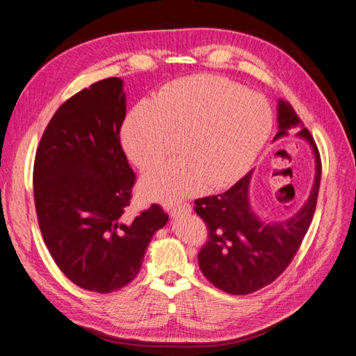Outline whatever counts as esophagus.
I'll use <instances>...</instances> for the list:
<instances>
[{
  "label": "esophagus",
  "mask_w": 356,
  "mask_h": 356,
  "mask_svg": "<svg viewBox=\"0 0 356 356\" xmlns=\"http://www.w3.org/2000/svg\"><path fill=\"white\" fill-rule=\"evenodd\" d=\"M190 211H191L190 203H181V204H177V207H174V208H170L169 213H170V217H178V215L187 213Z\"/></svg>",
  "instance_id": "1"
}]
</instances>
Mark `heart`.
Masks as SVG:
<instances>
[{
    "mask_svg": "<svg viewBox=\"0 0 356 356\" xmlns=\"http://www.w3.org/2000/svg\"><path fill=\"white\" fill-rule=\"evenodd\" d=\"M273 127L264 96L212 74L191 75L161 88L138 104L122 127L127 157L143 170L165 161L175 147L181 157L149 172L144 197L166 204L196 196L208 186L221 188L254 163Z\"/></svg>",
    "mask_w": 356,
    "mask_h": 356,
    "instance_id": "heart-1",
    "label": "heart"
}]
</instances>
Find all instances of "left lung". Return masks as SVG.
I'll return each instance as SVG.
<instances>
[{"mask_svg":"<svg viewBox=\"0 0 356 356\" xmlns=\"http://www.w3.org/2000/svg\"><path fill=\"white\" fill-rule=\"evenodd\" d=\"M277 122L275 139L300 126L297 135L307 139L316 161L310 196L293 218L266 224L252 212L248 200L252 170L221 195L195 200V212L208 229L207 243L197 255L200 270L224 293L245 296L272 284L293 261L314 218L322 172L318 147L289 102L279 101Z\"/></svg>","mask_w":356,"mask_h":356,"instance_id":"1","label":"left lung"}]
</instances>
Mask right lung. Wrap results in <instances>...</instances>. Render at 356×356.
<instances>
[{
    "label": "right lung",
    "instance_id": "right-lung-1",
    "mask_svg": "<svg viewBox=\"0 0 356 356\" xmlns=\"http://www.w3.org/2000/svg\"><path fill=\"white\" fill-rule=\"evenodd\" d=\"M123 81L93 83L53 114L37 148L34 200L47 250L71 282L113 293L136 277L153 234L169 217L153 203L123 221L135 172L120 144Z\"/></svg>",
    "mask_w": 356,
    "mask_h": 356
}]
</instances>
